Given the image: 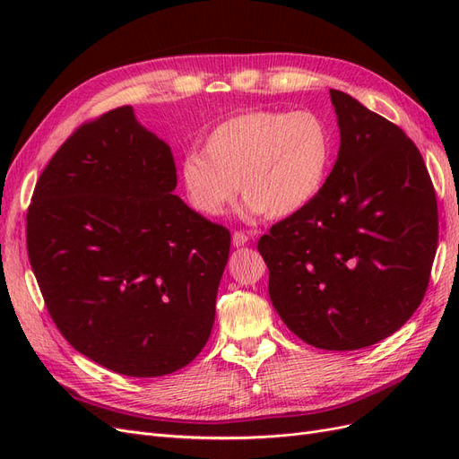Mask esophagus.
Segmentation results:
<instances>
[{
    "mask_svg": "<svg viewBox=\"0 0 459 459\" xmlns=\"http://www.w3.org/2000/svg\"><path fill=\"white\" fill-rule=\"evenodd\" d=\"M248 239H251V235L245 233V231H235L231 235V243L233 247H245L248 243Z\"/></svg>",
    "mask_w": 459,
    "mask_h": 459,
    "instance_id": "34e87169",
    "label": "esophagus"
}]
</instances>
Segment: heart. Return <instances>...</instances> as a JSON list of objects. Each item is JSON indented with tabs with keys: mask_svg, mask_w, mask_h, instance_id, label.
<instances>
[{
	"mask_svg": "<svg viewBox=\"0 0 459 459\" xmlns=\"http://www.w3.org/2000/svg\"><path fill=\"white\" fill-rule=\"evenodd\" d=\"M333 162V135L310 110H245L189 151L179 178L189 204L206 218L224 214L241 193L248 216L289 218L322 193Z\"/></svg>",
	"mask_w": 459,
	"mask_h": 459,
	"instance_id": "obj_1",
	"label": "heart"
}]
</instances>
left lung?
I'll use <instances>...</instances> for the list:
<instances>
[{
  "instance_id": "1",
  "label": "left lung",
  "mask_w": 459,
  "mask_h": 459,
  "mask_svg": "<svg viewBox=\"0 0 459 459\" xmlns=\"http://www.w3.org/2000/svg\"><path fill=\"white\" fill-rule=\"evenodd\" d=\"M341 145L317 199L262 235L270 299L299 339L358 351L418 310L438 243L421 152L396 124L331 90Z\"/></svg>"
}]
</instances>
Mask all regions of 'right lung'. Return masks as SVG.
<instances>
[{
  "mask_svg": "<svg viewBox=\"0 0 459 459\" xmlns=\"http://www.w3.org/2000/svg\"><path fill=\"white\" fill-rule=\"evenodd\" d=\"M170 145L130 105L80 126L41 172L26 247L78 352L130 377L182 369L211 337L230 231L172 195Z\"/></svg>",
  "mask_w": 459,
  "mask_h": 459,
  "instance_id": "1",
  "label": "right lung"
}]
</instances>
